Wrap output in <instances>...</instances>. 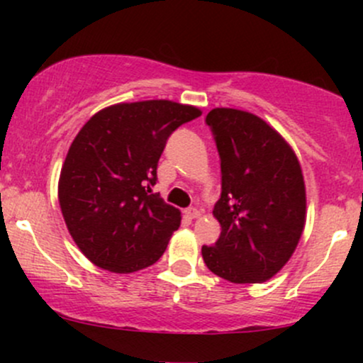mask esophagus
Instances as JSON below:
<instances>
[{
	"label": "esophagus",
	"mask_w": 363,
	"mask_h": 363,
	"mask_svg": "<svg viewBox=\"0 0 363 363\" xmlns=\"http://www.w3.org/2000/svg\"><path fill=\"white\" fill-rule=\"evenodd\" d=\"M186 215L189 216V218H198V216L201 215V211H199L198 208H187V210H186Z\"/></svg>",
	"instance_id": "esophagus-1"
}]
</instances>
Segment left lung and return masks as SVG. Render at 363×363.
<instances>
[{
  "label": "left lung",
  "mask_w": 363,
  "mask_h": 363,
  "mask_svg": "<svg viewBox=\"0 0 363 363\" xmlns=\"http://www.w3.org/2000/svg\"><path fill=\"white\" fill-rule=\"evenodd\" d=\"M206 124L222 167L213 208L222 232L203 245V259L223 280L266 281L290 259L306 225L301 164L280 133L251 112L216 107Z\"/></svg>",
  "instance_id": "1"
}]
</instances>
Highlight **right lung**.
<instances>
[{
	"label": "right lung",
	"instance_id": "add662e5",
	"mask_svg": "<svg viewBox=\"0 0 363 363\" xmlns=\"http://www.w3.org/2000/svg\"><path fill=\"white\" fill-rule=\"evenodd\" d=\"M201 116L172 101L116 104L91 116L62 164L66 227L99 268L133 273L162 257L181 211L152 193L158 158L181 124Z\"/></svg>",
	"mask_w": 363,
	"mask_h": 363
}]
</instances>
